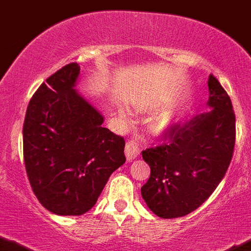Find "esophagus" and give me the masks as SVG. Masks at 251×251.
Wrapping results in <instances>:
<instances>
[{
    "label": "esophagus",
    "instance_id": "obj_1",
    "mask_svg": "<svg viewBox=\"0 0 251 251\" xmlns=\"http://www.w3.org/2000/svg\"><path fill=\"white\" fill-rule=\"evenodd\" d=\"M140 153V149L139 145H137V142L134 141V140H128L126 142L125 146V155L127 157V160H132L137 156Z\"/></svg>",
    "mask_w": 251,
    "mask_h": 251
}]
</instances>
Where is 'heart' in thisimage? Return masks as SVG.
<instances>
[{
  "instance_id": "obj_1",
  "label": "heart",
  "mask_w": 251,
  "mask_h": 251,
  "mask_svg": "<svg viewBox=\"0 0 251 251\" xmlns=\"http://www.w3.org/2000/svg\"><path fill=\"white\" fill-rule=\"evenodd\" d=\"M169 125H170V123H169V121H161L159 125V127L161 128V130H165V128L169 127Z\"/></svg>"
}]
</instances>
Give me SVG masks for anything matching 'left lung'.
<instances>
[{
	"instance_id": "obj_1",
	"label": "left lung",
	"mask_w": 251,
	"mask_h": 251,
	"mask_svg": "<svg viewBox=\"0 0 251 251\" xmlns=\"http://www.w3.org/2000/svg\"><path fill=\"white\" fill-rule=\"evenodd\" d=\"M213 107L187 121L171 124L161 145L142 151L150 165L142 199L162 219L181 218L198 209L226 174L235 146V114L229 95L214 75L209 76Z\"/></svg>"
}]
</instances>
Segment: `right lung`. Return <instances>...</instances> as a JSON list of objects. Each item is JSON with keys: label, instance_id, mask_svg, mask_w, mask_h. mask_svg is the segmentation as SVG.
Here are the masks:
<instances>
[{"label": "right lung", "instance_id": "1", "mask_svg": "<svg viewBox=\"0 0 251 251\" xmlns=\"http://www.w3.org/2000/svg\"><path fill=\"white\" fill-rule=\"evenodd\" d=\"M80 66L66 65L36 90L24 123V161L33 194L57 215L92 209L124 165L125 140L75 91Z\"/></svg>", "mask_w": 251, "mask_h": 251}]
</instances>
